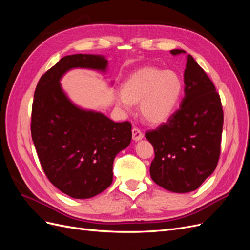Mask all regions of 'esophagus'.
Listing matches in <instances>:
<instances>
[{
	"label": "esophagus",
	"mask_w": 250,
	"mask_h": 250,
	"mask_svg": "<svg viewBox=\"0 0 250 250\" xmlns=\"http://www.w3.org/2000/svg\"><path fill=\"white\" fill-rule=\"evenodd\" d=\"M143 138H144V134L141 131V129H139L138 127H133L132 128V139H133V141L138 142V141L142 140Z\"/></svg>",
	"instance_id": "obj_1"
}]
</instances>
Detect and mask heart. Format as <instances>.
<instances>
[{"label": "heart", "mask_w": 250, "mask_h": 250, "mask_svg": "<svg viewBox=\"0 0 250 250\" xmlns=\"http://www.w3.org/2000/svg\"><path fill=\"white\" fill-rule=\"evenodd\" d=\"M183 92V81L173 71L143 67L128 78L122 93L115 96L119 106L129 110L131 104H140L143 118L150 124L166 122L175 110Z\"/></svg>", "instance_id": "heart-1"}]
</instances>
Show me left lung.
Instances as JSON below:
<instances>
[{"mask_svg": "<svg viewBox=\"0 0 250 250\" xmlns=\"http://www.w3.org/2000/svg\"><path fill=\"white\" fill-rule=\"evenodd\" d=\"M172 55L186 54L183 50ZM185 97L166 123L145 133L154 148L150 175L174 193L198 188L217 167L221 150L223 109L214 83L195 59L187 56Z\"/></svg>", "mask_w": 250, "mask_h": 250, "instance_id": "left-lung-1", "label": "left lung"}]
</instances>
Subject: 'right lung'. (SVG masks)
I'll use <instances>...</instances> for the list:
<instances>
[{"label":"right lung","mask_w":250,"mask_h":250,"mask_svg":"<svg viewBox=\"0 0 250 250\" xmlns=\"http://www.w3.org/2000/svg\"><path fill=\"white\" fill-rule=\"evenodd\" d=\"M103 56H64L37 83L31 135L42 168L58 190L86 199L112 183L116 155L131 141V123H116L100 112L83 110L65 96L59 80L73 67L105 71Z\"/></svg>","instance_id":"1"}]
</instances>
